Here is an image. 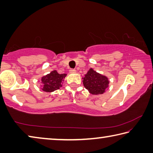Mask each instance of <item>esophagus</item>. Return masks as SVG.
<instances>
[{
	"instance_id": "1",
	"label": "esophagus",
	"mask_w": 153,
	"mask_h": 153,
	"mask_svg": "<svg viewBox=\"0 0 153 153\" xmlns=\"http://www.w3.org/2000/svg\"><path fill=\"white\" fill-rule=\"evenodd\" d=\"M69 72H70L71 74H75L76 72V70L75 69H71L70 70H69Z\"/></svg>"
}]
</instances>
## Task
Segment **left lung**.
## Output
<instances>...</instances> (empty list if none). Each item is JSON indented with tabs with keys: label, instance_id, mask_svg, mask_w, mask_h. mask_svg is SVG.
I'll use <instances>...</instances> for the list:
<instances>
[{
	"label": "left lung",
	"instance_id": "left-lung-1",
	"mask_svg": "<svg viewBox=\"0 0 153 153\" xmlns=\"http://www.w3.org/2000/svg\"><path fill=\"white\" fill-rule=\"evenodd\" d=\"M83 84L91 94H101L105 92L109 82L107 77L97 73L92 69H90L83 77Z\"/></svg>",
	"mask_w": 153,
	"mask_h": 153
}]
</instances>
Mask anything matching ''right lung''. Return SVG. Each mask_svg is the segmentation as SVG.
<instances>
[{
  "mask_svg": "<svg viewBox=\"0 0 153 153\" xmlns=\"http://www.w3.org/2000/svg\"><path fill=\"white\" fill-rule=\"evenodd\" d=\"M67 76L66 74H59L56 71H51L50 74L42 77V90L51 92L60 88L62 86V82Z\"/></svg>",
  "mask_w": 153,
  "mask_h": 153,
  "instance_id": "obj_1",
  "label": "right lung"
}]
</instances>
